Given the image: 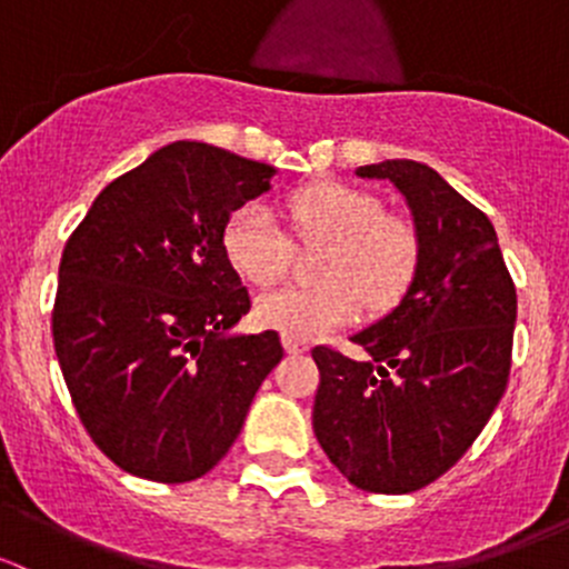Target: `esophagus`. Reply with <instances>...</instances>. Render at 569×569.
Masks as SVG:
<instances>
[{
  "label": "esophagus",
  "mask_w": 569,
  "mask_h": 569,
  "mask_svg": "<svg viewBox=\"0 0 569 569\" xmlns=\"http://www.w3.org/2000/svg\"><path fill=\"white\" fill-rule=\"evenodd\" d=\"M283 349L289 355H302V352H308V343L300 341V338H295V336H283Z\"/></svg>",
  "instance_id": "34e87169"
}]
</instances>
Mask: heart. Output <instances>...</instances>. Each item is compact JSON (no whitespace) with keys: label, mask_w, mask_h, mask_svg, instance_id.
I'll return each instance as SVG.
<instances>
[{"label":"heart","mask_w":569,"mask_h":569,"mask_svg":"<svg viewBox=\"0 0 569 569\" xmlns=\"http://www.w3.org/2000/svg\"><path fill=\"white\" fill-rule=\"evenodd\" d=\"M291 231L302 242H325L319 286H283L256 300V319L269 330L317 338L358 319L360 308L386 311L407 291L418 267V233L407 217L386 214L363 189L313 183L286 203ZM228 261L250 283L269 286L289 269L291 244L272 211L244 203L222 233Z\"/></svg>","instance_id":"b5f03b06"}]
</instances>
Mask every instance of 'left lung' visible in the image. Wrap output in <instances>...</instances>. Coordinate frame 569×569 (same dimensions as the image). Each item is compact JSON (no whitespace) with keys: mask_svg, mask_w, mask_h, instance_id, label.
<instances>
[{"mask_svg":"<svg viewBox=\"0 0 569 569\" xmlns=\"http://www.w3.org/2000/svg\"><path fill=\"white\" fill-rule=\"evenodd\" d=\"M386 178L418 233V267L391 313L352 341V360L313 347V432L366 492L401 496L443 476L507 391L518 295L492 222L443 176L412 159L355 170Z\"/></svg>","mask_w":569,"mask_h":569,"instance_id":"left-lung-1","label":"left lung"}]
</instances>
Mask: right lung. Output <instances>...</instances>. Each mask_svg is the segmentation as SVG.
I'll use <instances>...</instances> for the list:
<instances>
[{
	"mask_svg": "<svg viewBox=\"0 0 569 569\" xmlns=\"http://www.w3.org/2000/svg\"><path fill=\"white\" fill-rule=\"evenodd\" d=\"M272 164L178 140L101 189L60 261L51 332L73 407L126 473H209L280 363L274 330L231 332L250 295L228 261V217L272 187Z\"/></svg>",
	"mask_w": 569,
	"mask_h": 569,
	"instance_id": "1",
	"label": "right lung"
}]
</instances>
